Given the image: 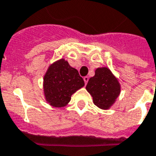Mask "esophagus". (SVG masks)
Returning <instances> with one entry per match:
<instances>
[{"label": "esophagus", "mask_w": 156, "mask_h": 156, "mask_svg": "<svg viewBox=\"0 0 156 156\" xmlns=\"http://www.w3.org/2000/svg\"><path fill=\"white\" fill-rule=\"evenodd\" d=\"M88 79H89V78H88V76H86V77H84V78H83V80H84L85 84H87V83H88Z\"/></svg>", "instance_id": "esophagus-1"}]
</instances>
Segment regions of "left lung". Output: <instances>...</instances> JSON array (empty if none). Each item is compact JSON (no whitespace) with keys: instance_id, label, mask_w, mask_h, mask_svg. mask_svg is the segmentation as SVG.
<instances>
[{"instance_id":"1","label":"left lung","mask_w":156,"mask_h":156,"mask_svg":"<svg viewBox=\"0 0 156 156\" xmlns=\"http://www.w3.org/2000/svg\"><path fill=\"white\" fill-rule=\"evenodd\" d=\"M87 91L93 97V101L101 109H109L120 94L121 87L118 78L106 67L98 68L94 77L89 78Z\"/></svg>"}]
</instances>
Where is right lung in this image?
<instances>
[{
  "mask_svg": "<svg viewBox=\"0 0 156 156\" xmlns=\"http://www.w3.org/2000/svg\"><path fill=\"white\" fill-rule=\"evenodd\" d=\"M84 86V81L77 69L61 58L48 67L43 78V91L47 103L54 107H65L71 96Z\"/></svg>",
  "mask_w": 156,
  "mask_h": 156,
  "instance_id": "1",
  "label": "right lung"
}]
</instances>
